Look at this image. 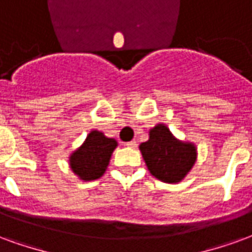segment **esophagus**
I'll return each instance as SVG.
<instances>
[{
    "label": "esophagus",
    "instance_id": "obj_1",
    "mask_svg": "<svg viewBox=\"0 0 252 252\" xmlns=\"http://www.w3.org/2000/svg\"><path fill=\"white\" fill-rule=\"evenodd\" d=\"M126 145L128 147V148H136V147H137V143H136L135 140H132V141H128Z\"/></svg>",
    "mask_w": 252,
    "mask_h": 252
}]
</instances>
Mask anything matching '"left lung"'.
Returning <instances> with one entry per match:
<instances>
[{
	"instance_id": "obj_1",
	"label": "left lung",
	"mask_w": 252,
	"mask_h": 252,
	"mask_svg": "<svg viewBox=\"0 0 252 252\" xmlns=\"http://www.w3.org/2000/svg\"><path fill=\"white\" fill-rule=\"evenodd\" d=\"M150 137L139 145L147 168L164 183H179L192 169L197 159L196 145L179 140L164 123L150 129Z\"/></svg>"
}]
</instances>
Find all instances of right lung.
Here are the masks:
<instances>
[{
	"mask_svg": "<svg viewBox=\"0 0 252 252\" xmlns=\"http://www.w3.org/2000/svg\"><path fill=\"white\" fill-rule=\"evenodd\" d=\"M117 141L92 129L79 148L69 155V168L83 182L100 179L107 171Z\"/></svg>",
	"mask_w": 252,
	"mask_h": 252,
	"instance_id": "right-lung-1",
	"label": "right lung"
}]
</instances>
